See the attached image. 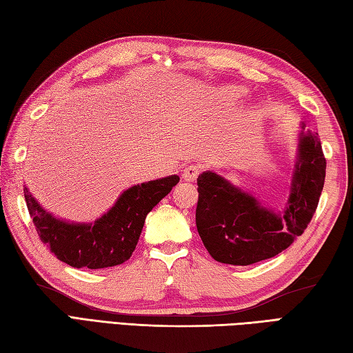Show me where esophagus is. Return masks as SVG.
Returning a JSON list of instances; mask_svg holds the SVG:
<instances>
[{
    "label": "esophagus",
    "mask_w": 353,
    "mask_h": 353,
    "mask_svg": "<svg viewBox=\"0 0 353 353\" xmlns=\"http://www.w3.org/2000/svg\"><path fill=\"white\" fill-rule=\"evenodd\" d=\"M200 174V167L199 165H188V167H185L183 170V179L186 182H194Z\"/></svg>",
    "instance_id": "obj_1"
}]
</instances>
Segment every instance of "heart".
I'll return each instance as SVG.
<instances>
[{"instance_id":"heart-1","label":"heart","mask_w":353,"mask_h":353,"mask_svg":"<svg viewBox=\"0 0 353 353\" xmlns=\"http://www.w3.org/2000/svg\"><path fill=\"white\" fill-rule=\"evenodd\" d=\"M239 92L238 91H235V89H232V91H229V95L230 97H236Z\"/></svg>"}]
</instances>
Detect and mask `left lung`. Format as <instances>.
I'll return each mask as SVG.
<instances>
[{"instance_id": "left-lung-1", "label": "left lung", "mask_w": 353, "mask_h": 353, "mask_svg": "<svg viewBox=\"0 0 353 353\" xmlns=\"http://www.w3.org/2000/svg\"><path fill=\"white\" fill-rule=\"evenodd\" d=\"M325 176L326 159L319 134L305 132L303 123L282 212L262 205L214 171L201 172L196 224L206 250L221 264L250 265L288 249L316 212Z\"/></svg>"}]
</instances>
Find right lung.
<instances>
[{"label":"right lung","mask_w":353,"mask_h":353,"mask_svg":"<svg viewBox=\"0 0 353 353\" xmlns=\"http://www.w3.org/2000/svg\"><path fill=\"white\" fill-rule=\"evenodd\" d=\"M179 176L133 185L121 192L115 205L92 223H74L43 209L24 186V197L43 244L74 268H108L132 256L145 216L179 183Z\"/></svg>","instance_id":"1"}]
</instances>
